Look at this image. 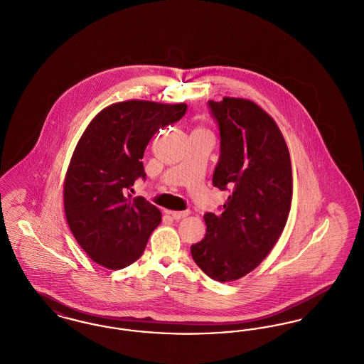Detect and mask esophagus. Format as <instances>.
<instances>
[{
  "label": "esophagus",
  "mask_w": 364,
  "mask_h": 364,
  "mask_svg": "<svg viewBox=\"0 0 364 364\" xmlns=\"http://www.w3.org/2000/svg\"><path fill=\"white\" fill-rule=\"evenodd\" d=\"M174 220H181L184 217H188L191 214L190 210H181V211H168Z\"/></svg>",
  "instance_id": "esophagus-1"
}]
</instances>
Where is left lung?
I'll return each mask as SVG.
<instances>
[{
	"mask_svg": "<svg viewBox=\"0 0 364 364\" xmlns=\"http://www.w3.org/2000/svg\"><path fill=\"white\" fill-rule=\"evenodd\" d=\"M221 135L213 184L229 190L221 214H205L206 236L191 245L208 277L229 282L257 269L278 242L292 203V164L273 117L254 101H208Z\"/></svg>",
	"mask_w": 364,
	"mask_h": 364,
	"instance_id": "8db88e82",
	"label": "left lung"
}]
</instances>
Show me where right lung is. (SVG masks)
Wrapping results in <instances>:
<instances>
[{"label": "right lung", "mask_w": 364, "mask_h": 364, "mask_svg": "<svg viewBox=\"0 0 364 364\" xmlns=\"http://www.w3.org/2000/svg\"><path fill=\"white\" fill-rule=\"evenodd\" d=\"M187 104L129 100L109 105L87 125L64 178L67 223L88 258L120 270L141 257L159 225V208L129 191L144 178L141 158L161 127L178 122Z\"/></svg>", "instance_id": "right-lung-1"}]
</instances>
